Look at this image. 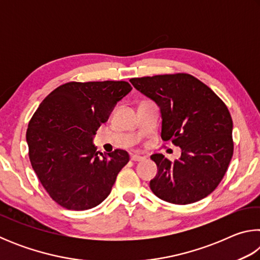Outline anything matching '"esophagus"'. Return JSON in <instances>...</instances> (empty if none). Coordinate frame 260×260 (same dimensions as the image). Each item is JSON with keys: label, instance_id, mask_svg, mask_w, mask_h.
<instances>
[{"label": "esophagus", "instance_id": "1", "mask_svg": "<svg viewBox=\"0 0 260 260\" xmlns=\"http://www.w3.org/2000/svg\"><path fill=\"white\" fill-rule=\"evenodd\" d=\"M131 160H133V161H142V160H144V157L139 156V155H135V153H133V155H131Z\"/></svg>", "mask_w": 260, "mask_h": 260}]
</instances>
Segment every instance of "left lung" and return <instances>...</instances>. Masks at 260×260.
<instances>
[{
	"instance_id": "left-lung-1",
	"label": "left lung",
	"mask_w": 260,
	"mask_h": 260,
	"mask_svg": "<svg viewBox=\"0 0 260 260\" xmlns=\"http://www.w3.org/2000/svg\"><path fill=\"white\" fill-rule=\"evenodd\" d=\"M136 89L161 113V139L181 148L174 161L155 153L158 174L152 192L172 204H190L210 195L226 174L234 151L233 120L226 104L188 73L133 78Z\"/></svg>"
}]
</instances>
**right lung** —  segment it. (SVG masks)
<instances>
[{
  "instance_id": "1",
  "label": "right lung",
  "mask_w": 260,
  "mask_h": 260,
  "mask_svg": "<svg viewBox=\"0 0 260 260\" xmlns=\"http://www.w3.org/2000/svg\"><path fill=\"white\" fill-rule=\"evenodd\" d=\"M132 90L127 81H71L57 87L34 112L26 132L30 164L43 188L68 210L95 208L111 192L128 152L99 156L96 131Z\"/></svg>"
}]
</instances>
